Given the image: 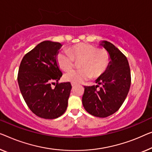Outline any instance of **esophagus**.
Returning <instances> with one entry per match:
<instances>
[{
    "mask_svg": "<svg viewBox=\"0 0 152 152\" xmlns=\"http://www.w3.org/2000/svg\"><path fill=\"white\" fill-rule=\"evenodd\" d=\"M72 87H76V84H74V83H72Z\"/></svg>",
    "mask_w": 152,
    "mask_h": 152,
    "instance_id": "1",
    "label": "esophagus"
}]
</instances>
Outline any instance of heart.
Masks as SVG:
<instances>
[{"mask_svg": "<svg viewBox=\"0 0 152 152\" xmlns=\"http://www.w3.org/2000/svg\"><path fill=\"white\" fill-rule=\"evenodd\" d=\"M75 61H78L80 69L72 70L64 75V80L79 84L90 78L102 76L109 65V54L106 50L97 48L88 43H79L69 46L67 51L60 52L56 55V63L63 71L73 68Z\"/></svg>", "mask_w": 152, "mask_h": 152, "instance_id": "heart-1", "label": "heart"}]
</instances>
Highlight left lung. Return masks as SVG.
<instances>
[{
    "label": "left lung",
    "instance_id": "obj_1",
    "mask_svg": "<svg viewBox=\"0 0 152 152\" xmlns=\"http://www.w3.org/2000/svg\"><path fill=\"white\" fill-rule=\"evenodd\" d=\"M101 45L108 51L110 61L105 73L96 80L101 87L85 86L82 101L89 114L106 117L117 112L126 99L130 87L131 74L126 56L117 48L106 41Z\"/></svg>",
    "mask_w": 152,
    "mask_h": 152
}]
</instances>
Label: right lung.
Instances as JSON below:
<instances>
[{
    "mask_svg": "<svg viewBox=\"0 0 152 152\" xmlns=\"http://www.w3.org/2000/svg\"><path fill=\"white\" fill-rule=\"evenodd\" d=\"M61 46L58 42L44 41L26 53L20 63V90L28 107L41 118H57L67 109L72 85L69 82L58 83L63 74L56 55Z\"/></svg>",
    "mask_w": 152,
    "mask_h": 152,
    "instance_id": "add662e5",
    "label": "right lung"
}]
</instances>
